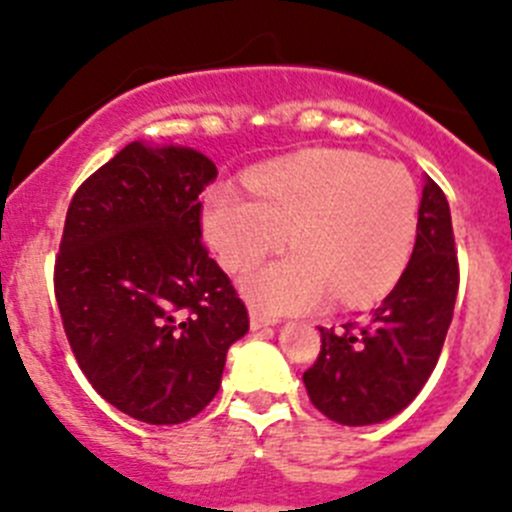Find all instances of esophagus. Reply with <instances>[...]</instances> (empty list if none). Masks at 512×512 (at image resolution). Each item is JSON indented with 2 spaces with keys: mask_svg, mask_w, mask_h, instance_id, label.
Listing matches in <instances>:
<instances>
[{
  "mask_svg": "<svg viewBox=\"0 0 512 512\" xmlns=\"http://www.w3.org/2000/svg\"><path fill=\"white\" fill-rule=\"evenodd\" d=\"M273 324H275V316H267V313L257 311V308H252L250 311L252 329H265V326H273Z\"/></svg>",
  "mask_w": 512,
  "mask_h": 512,
  "instance_id": "esophagus-1",
  "label": "esophagus"
}]
</instances>
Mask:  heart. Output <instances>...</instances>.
Here are the masks:
<instances>
[{"mask_svg": "<svg viewBox=\"0 0 512 512\" xmlns=\"http://www.w3.org/2000/svg\"><path fill=\"white\" fill-rule=\"evenodd\" d=\"M252 196L219 186L204 201V232L232 273L278 250L296 252L245 280L267 313H293L336 296L362 306L395 285L418 234L416 181L398 163L352 150H311L257 168Z\"/></svg>", "mask_w": 512, "mask_h": 512, "instance_id": "obj_1", "label": "heart"}]
</instances>
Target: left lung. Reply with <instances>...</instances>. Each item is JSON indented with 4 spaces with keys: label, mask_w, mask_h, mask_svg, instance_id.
I'll list each match as a JSON object with an SVG mask.
<instances>
[{
    "label": "left lung",
    "mask_w": 512,
    "mask_h": 512,
    "mask_svg": "<svg viewBox=\"0 0 512 512\" xmlns=\"http://www.w3.org/2000/svg\"><path fill=\"white\" fill-rule=\"evenodd\" d=\"M457 290L449 201L426 178L411 262L365 321L321 329L319 357L303 372L311 403L342 426H370L403 411L439 362Z\"/></svg>",
    "instance_id": "obj_1"
}]
</instances>
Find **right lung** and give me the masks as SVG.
I'll list each match as a JSON object with an SVG mask.
<instances>
[{
	"label": "right lung",
	"mask_w": 512,
	"mask_h": 512,
	"mask_svg": "<svg viewBox=\"0 0 512 512\" xmlns=\"http://www.w3.org/2000/svg\"><path fill=\"white\" fill-rule=\"evenodd\" d=\"M216 165L191 147L130 142L78 191L53 288L86 380L127 416L173 426L222 385L250 329L232 280L201 242V191Z\"/></svg>",
	"instance_id": "right-lung-1"
}]
</instances>
